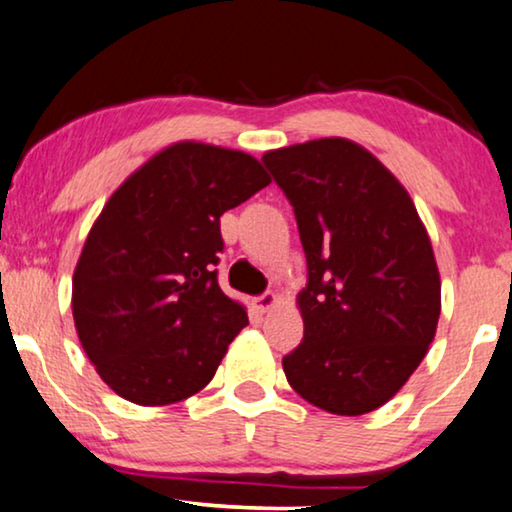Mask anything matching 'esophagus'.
I'll list each match as a JSON object with an SVG mask.
<instances>
[{
  "label": "esophagus",
  "mask_w": 512,
  "mask_h": 512,
  "mask_svg": "<svg viewBox=\"0 0 512 512\" xmlns=\"http://www.w3.org/2000/svg\"><path fill=\"white\" fill-rule=\"evenodd\" d=\"M276 302H278V297L274 295V292H264V295L255 297V309L260 313H267L269 309H274Z\"/></svg>",
  "instance_id": "34e87169"
}]
</instances>
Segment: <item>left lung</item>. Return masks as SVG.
<instances>
[{
    "label": "left lung",
    "instance_id": "8db88e82",
    "mask_svg": "<svg viewBox=\"0 0 512 512\" xmlns=\"http://www.w3.org/2000/svg\"><path fill=\"white\" fill-rule=\"evenodd\" d=\"M297 217L304 339L283 358L320 410L358 417L412 377L435 337L440 274L417 208L384 163L344 138L262 156Z\"/></svg>",
    "mask_w": 512,
    "mask_h": 512
}]
</instances>
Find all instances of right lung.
Listing matches in <instances>:
<instances>
[{
    "mask_svg": "<svg viewBox=\"0 0 512 512\" xmlns=\"http://www.w3.org/2000/svg\"><path fill=\"white\" fill-rule=\"evenodd\" d=\"M250 154L177 142L154 154L88 231L72 278L79 342L135 405H173L215 377L248 313L217 283L220 217L269 185Z\"/></svg>",
    "mask_w": 512,
    "mask_h": 512,
    "instance_id": "1",
    "label": "right lung"
}]
</instances>
